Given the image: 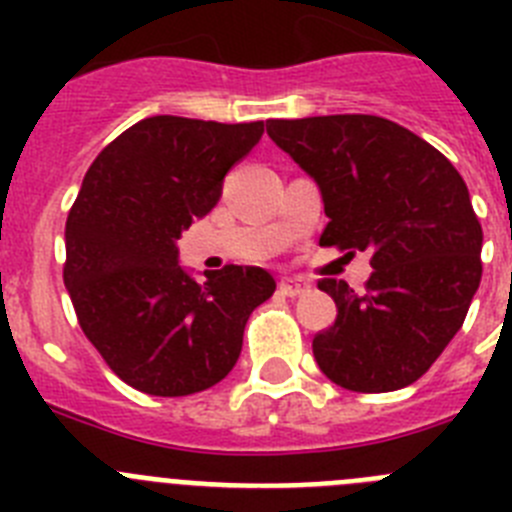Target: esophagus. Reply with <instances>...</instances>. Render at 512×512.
Returning a JSON list of instances; mask_svg holds the SVG:
<instances>
[{
  "mask_svg": "<svg viewBox=\"0 0 512 512\" xmlns=\"http://www.w3.org/2000/svg\"><path fill=\"white\" fill-rule=\"evenodd\" d=\"M307 289H310V282H305V279H282L279 282V292L284 297H300L305 295Z\"/></svg>",
  "mask_w": 512,
  "mask_h": 512,
  "instance_id": "1",
  "label": "esophagus"
}]
</instances>
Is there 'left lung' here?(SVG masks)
Instances as JSON below:
<instances>
[{
    "label": "left lung",
    "instance_id": "8db88e82",
    "mask_svg": "<svg viewBox=\"0 0 512 512\" xmlns=\"http://www.w3.org/2000/svg\"><path fill=\"white\" fill-rule=\"evenodd\" d=\"M266 133L318 182L330 217L320 246L372 253L356 295L341 279L312 354L330 382L392 392L418 382L464 325L482 279V225L441 151L377 115L266 120Z\"/></svg>",
    "mask_w": 512,
    "mask_h": 512
}]
</instances>
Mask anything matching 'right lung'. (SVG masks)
I'll use <instances>...</instances> for the list:
<instances>
[{"instance_id": "obj_1", "label": "right lung", "mask_w": 512, "mask_h": 512, "mask_svg": "<svg viewBox=\"0 0 512 512\" xmlns=\"http://www.w3.org/2000/svg\"><path fill=\"white\" fill-rule=\"evenodd\" d=\"M264 122L156 115L117 135L89 166L66 220L63 284L84 336L125 384L156 397L202 392L241 356L243 328L274 279L228 264L194 282L176 238L220 200Z\"/></svg>"}]
</instances>
